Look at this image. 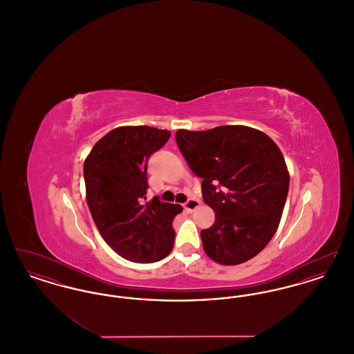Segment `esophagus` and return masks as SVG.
Here are the masks:
<instances>
[{"label":"esophagus","instance_id":"1","mask_svg":"<svg viewBox=\"0 0 354 354\" xmlns=\"http://www.w3.org/2000/svg\"><path fill=\"white\" fill-rule=\"evenodd\" d=\"M183 207H185V211L192 212L194 209H196L198 207H201V202H199L198 199H189V201H187V202L183 204Z\"/></svg>","mask_w":354,"mask_h":354}]
</instances>
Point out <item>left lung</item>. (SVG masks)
<instances>
[{"label":"left lung","mask_w":354,"mask_h":354,"mask_svg":"<svg viewBox=\"0 0 354 354\" xmlns=\"http://www.w3.org/2000/svg\"><path fill=\"white\" fill-rule=\"evenodd\" d=\"M175 138L215 212L212 227L201 232L207 256L221 266L248 261L270 243L286 205L289 172L280 149L247 126L178 130Z\"/></svg>","instance_id":"obj_1"}]
</instances>
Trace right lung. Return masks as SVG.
<instances>
[{"mask_svg": "<svg viewBox=\"0 0 354 354\" xmlns=\"http://www.w3.org/2000/svg\"><path fill=\"white\" fill-rule=\"evenodd\" d=\"M171 133L150 126H122L100 139L84 159L86 201L103 240L133 263L165 259L174 247L179 204L146 201L147 162Z\"/></svg>", "mask_w": 354, "mask_h": 354, "instance_id": "obj_1", "label": "right lung"}]
</instances>
